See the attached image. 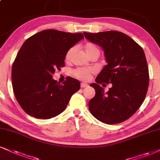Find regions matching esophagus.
<instances>
[{
    "label": "esophagus",
    "instance_id": "34e87169",
    "mask_svg": "<svg viewBox=\"0 0 160 160\" xmlns=\"http://www.w3.org/2000/svg\"><path fill=\"white\" fill-rule=\"evenodd\" d=\"M88 84L87 83H84V82H82V83H81V88H86V87H88Z\"/></svg>",
    "mask_w": 160,
    "mask_h": 160
}]
</instances>
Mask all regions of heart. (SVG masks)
Listing matches in <instances>:
<instances>
[{"mask_svg": "<svg viewBox=\"0 0 160 160\" xmlns=\"http://www.w3.org/2000/svg\"><path fill=\"white\" fill-rule=\"evenodd\" d=\"M74 51L75 47H72V48L70 49V50L68 51L66 56H65V58H66L67 61L70 60L72 53L74 52ZM84 51H85L87 56L92 54V53L93 52L99 53V50H98V47H96L95 44H92V43H88V44H85V46H84ZM94 72H95V70L91 68H78L72 72V74H73V76H76V78H78V79L83 81H88L90 79L92 74L94 73Z\"/></svg>", "mask_w": 160, "mask_h": 160, "instance_id": "heart-1", "label": "heart"}]
</instances>
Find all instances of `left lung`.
<instances>
[{"mask_svg":"<svg viewBox=\"0 0 160 160\" xmlns=\"http://www.w3.org/2000/svg\"><path fill=\"white\" fill-rule=\"evenodd\" d=\"M84 35L102 47L107 62L96 77V83L90 84L96 90L95 96L89 102L90 113L108 125L125 121L143 103L148 88V67L143 49L118 31L84 32ZM104 83L112 84L108 92L99 85Z\"/></svg>","mask_w":160,"mask_h":160,"instance_id":"obj_1","label":"left lung"}]
</instances>
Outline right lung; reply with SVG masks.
<instances>
[{
  "label": "right lung",
  "instance_id": "add662e5",
  "mask_svg": "<svg viewBox=\"0 0 160 160\" xmlns=\"http://www.w3.org/2000/svg\"><path fill=\"white\" fill-rule=\"evenodd\" d=\"M82 39V33L46 29L25 41L12 64V83L18 102L27 114L42 119L55 117L80 89L79 81L70 77L61 84L52 74L64 66L68 51Z\"/></svg>",
  "mask_w": 160,
  "mask_h": 160
}]
</instances>
